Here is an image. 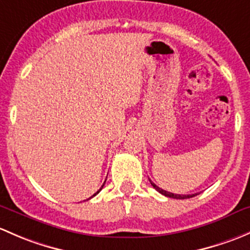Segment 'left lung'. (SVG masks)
Returning <instances> with one entry per match:
<instances>
[{
  "label": "left lung",
  "instance_id": "8db88e82",
  "mask_svg": "<svg viewBox=\"0 0 250 250\" xmlns=\"http://www.w3.org/2000/svg\"><path fill=\"white\" fill-rule=\"evenodd\" d=\"M149 182H150V184L153 185V188H154V189L156 190V191H159V192H160V194H163V195H165V196H167V197H172V199L184 200V199H190V197H194V196H196V195H197V194H191V195H179V194H173V192H168V191H166V190L161 189V188H159L158 185L154 184V183L151 182V181H149Z\"/></svg>",
  "mask_w": 250,
  "mask_h": 250
}]
</instances>
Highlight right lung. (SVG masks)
<instances>
[{
    "label": "right lung",
    "mask_w": 250,
    "mask_h": 250,
    "mask_svg": "<svg viewBox=\"0 0 250 250\" xmlns=\"http://www.w3.org/2000/svg\"><path fill=\"white\" fill-rule=\"evenodd\" d=\"M104 183H106V181H104ZM104 185H102V187H101V188H100V190H99V191H97V192H95V194H94V195H92V196H91V197L96 196V195H97V194H99V192H100V191H101V190H102V188H104ZM91 197H90V199H91Z\"/></svg>",
    "instance_id": "right-lung-1"
}]
</instances>
